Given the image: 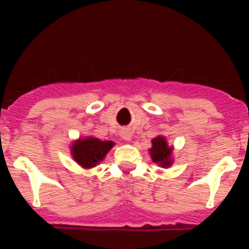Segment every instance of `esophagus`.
<instances>
[{"instance_id": "obj_1", "label": "esophagus", "mask_w": 249, "mask_h": 249, "mask_svg": "<svg viewBox=\"0 0 249 249\" xmlns=\"http://www.w3.org/2000/svg\"><path fill=\"white\" fill-rule=\"evenodd\" d=\"M120 136H121V138L125 141H130L133 137L132 132H130V130H128V129H123V130L120 132Z\"/></svg>"}]
</instances>
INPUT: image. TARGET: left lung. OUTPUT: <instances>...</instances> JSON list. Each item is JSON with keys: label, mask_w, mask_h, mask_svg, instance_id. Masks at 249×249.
Returning <instances> with one entry per match:
<instances>
[{"label": "left lung", "mask_w": 249, "mask_h": 249, "mask_svg": "<svg viewBox=\"0 0 249 249\" xmlns=\"http://www.w3.org/2000/svg\"><path fill=\"white\" fill-rule=\"evenodd\" d=\"M151 148H148L151 160L161 168H169L173 164V146H169L164 136H158L151 140Z\"/></svg>", "instance_id": "1"}]
</instances>
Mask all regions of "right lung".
Returning a JSON list of instances; mask_svg holds the SVG:
<instances>
[{
  "mask_svg": "<svg viewBox=\"0 0 249 249\" xmlns=\"http://www.w3.org/2000/svg\"><path fill=\"white\" fill-rule=\"evenodd\" d=\"M115 146L113 141H102L95 137H80L70 146L72 159L84 169H91L105 160L106 155Z\"/></svg>",
  "mask_w": 249,
  "mask_h": 249,
  "instance_id": "obj_1",
  "label": "right lung"
}]
</instances>
